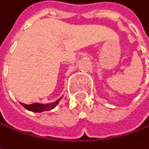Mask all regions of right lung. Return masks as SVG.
I'll return each instance as SVG.
<instances>
[{
	"label": "right lung",
	"mask_w": 149,
	"mask_h": 149,
	"mask_svg": "<svg viewBox=\"0 0 149 149\" xmlns=\"http://www.w3.org/2000/svg\"><path fill=\"white\" fill-rule=\"evenodd\" d=\"M61 98L62 97H60L58 100H57L54 104H47V105H44V104H29V105L24 104H22V106L25 109H28L30 111H33V112H43V111H45V110H51V109H54L55 106L59 103V101L61 100Z\"/></svg>",
	"instance_id": "add662e5"
}]
</instances>
